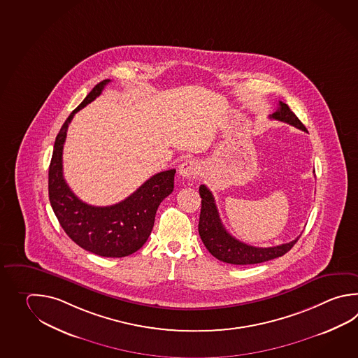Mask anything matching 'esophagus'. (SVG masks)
<instances>
[{
	"label": "esophagus",
	"mask_w": 358,
	"mask_h": 358,
	"mask_svg": "<svg viewBox=\"0 0 358 358\" xmlns=\"http://www.w3.org/2000/svg\"><path fill=\"white\" fill-rule=\"evenodd\" d=\"M178 173H180V176L185 177V178H191V177L196 176V163L192 161V159H186V161L182 162V163L180 164V167H178Z\"/></svg>",
	"instance_id": "1"
}]
</instances>
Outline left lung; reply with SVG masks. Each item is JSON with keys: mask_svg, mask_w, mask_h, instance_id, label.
I'll return each instance as SVG.
<instances>
[{"mask_svg": "<svg viewBox=\"0 0 358 358\" xmlns=\"http://www.w3.org/2000/svg\"><path fill=\"white\" fill-rule=\"evenodd\" d=\"M269 117L273 120L292 124L299 130L307 132L306 127L299 121V117L293 113L285 103L280 101L278 103L277 110ZM199 194L201 196L199 234L208 251L223 263L234 265L264 263L285 255L299 241V237H297L293 241L273 248H255L245 242L238 241L232 234H228L223 226L210 190L205 185H201L199 187Z\"/></svg>", "mask_w": 358, "mask_h": 358, "instance_id": "1", "label": "left lung"}]
</instances>
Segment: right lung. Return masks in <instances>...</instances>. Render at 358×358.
Here are the masks:
<instances>
[{
    "mask_svg": "<svg viewBox=\"0 0 358 358\" xmlns=\"http://www.w3.org/2000/svg\"><path fill=\"white\" fill-rule=\"evenodd\" d=\"M110 81L96 84L62 124L53 146L48 194L59 224L76 245L95 255L124 257L138 251L152 234L158 206L173 191L176 169L154 175L130 196L110 206L87 204L69 187L62 172L67 127L75 113L99 96Z\"/></svg>",
    "mask_w": 358,
    "mask_h": 358,
    "instance_id": "obj_1",
    "label": "right lung"
}]
</instances>
